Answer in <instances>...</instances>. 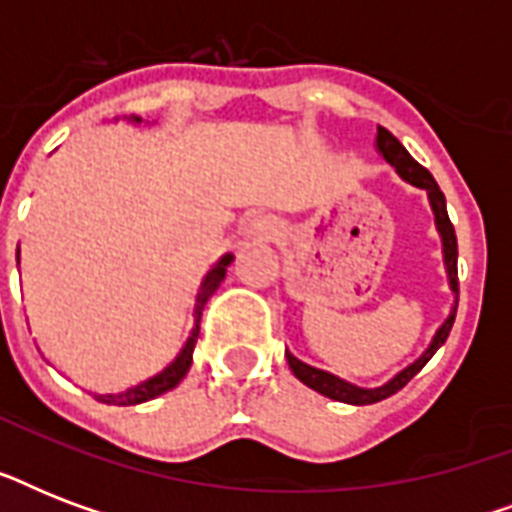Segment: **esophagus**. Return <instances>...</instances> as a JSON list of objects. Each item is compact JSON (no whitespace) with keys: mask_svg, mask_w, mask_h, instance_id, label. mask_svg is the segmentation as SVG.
Here are the masks:
<instances>
[{"mask_svg":"<svg viewBox=\"0 0 512 512\" xmlns=\"http://www.w3.org/2000/svg\"><path fill=\"white\" fill-rule=\"evenodd\" d=\"M247 236H255V239H273V236H279V223L273 220V217H252L247 223Z\"/></svg>","mask_w":512,"mask_h":512,"instance_id":"1","label":"esophagus"}]
</instances>
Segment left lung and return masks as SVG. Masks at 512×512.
<instances>
[{"mask_svg": "<svg viewBox=\"0 0 512 512\" xmlns=\"http://www.w3.org/2000/svg\"><path fill=\"white\" fill-rule=\"evenodd\" d=\"M374 146H377V154H380L382 159H385V162L398 172V175L404 177L406 183L417 185V188H422V191H428L430 209H433V215H436L438 236H441V244H444V265H446V276H449V287H452L454 292V303L444 324L436 329V335H433V340H430L428 350H425L417 361H412V364L406 366V369H401L396 377H390V380L385 382V385H380V388H358V385L342 380V377H337V374L324 372V369H316V366L305 364V361L295 358L287 350L289 369H292V374H295L297 380L303 382V385H308V388L316 390V393H321V396L332 398V401H342V404H353V406L377 404V401H382V398L393 396V393H398V390L404 388L406 382L412 380L414 374L420 372L422 366L428 364L430 358H433V353L444 345L449 332H452L454 316H457V295H460V281H457V236H454V225L452 220H449V212H446L444 193H441L438 183L433 180V175H430L422 164L414 162L412 156H409V151H406V148L398 143V138H393L385 127H377V140H374Z\"/></svg>", "mask_w": 512, "mask_h": 512, "instance_id": "8db88e82", "label": "left lung"}]
</instances>
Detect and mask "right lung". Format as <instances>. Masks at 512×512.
Returning a JSON list of instances; mask_svg holds the SVG:
<instances>
[{"mask_svg": "<svg viewBox=\"0 0 512 512\" xmlns=\"http://www.w3.org/2000/svg\"><path fill=\"white\" fill-rule=\"evenodd\" d=\"M130 122L140 124L143 119H140V116H132ZM18 263H20V249H18ZM231 263H233V255H223L215 265H212V268H209L207 276L201 279V287L199 292H196V303H193V329H191V335H188V340H185L183 350L175 356V361H172L167 369H162L159 374H154V377H148L146 382H140V385H135V388L124 390V393L95 396L98 401H103V404H114V406H135V404H143V401H151V398L156 396H162V393H167V390L180 385V380H183L185 374H188V369H191L193 348H196V337H199L201 311H204V305H207L209 297L215 295V289L220 287V281L225 279V271H228V265Z\"/></svg>", "mask_w": 512, "mask_h": 512, "instance_id": "add662e5", "label": "right lung"}]
</instances>
